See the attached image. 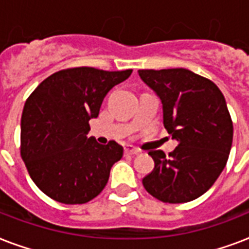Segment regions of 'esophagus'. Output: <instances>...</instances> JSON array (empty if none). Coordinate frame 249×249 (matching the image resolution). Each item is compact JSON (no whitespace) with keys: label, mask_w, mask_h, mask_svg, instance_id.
I'll use <instances>...</instances> for the list:
<instances>
[{"label":"esophagus","mask_w":249,"mask_h":249,"mask_svg":"<svg viewBox=\"0 0 249 249\" xmlns=\"http://www.w3.org/2000/svg\"><path fill=\"white\" fill-rule=\"evenodd\" d=\"M124 152L125 155H137L138 152H140V150H137L136 147H133V146H125L124 147Z\"/></svg>","instance_id":"obj_1"}]
</instances>
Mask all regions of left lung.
Instances as JSON below:
<instances>
[{
  "label": "left lung",
  "mask_w": 249,
  "mask_h": 249,
  "mask_svg": "<svg viewBox=\"0 0 249 249\" xmlns=\"http://www.w3.org/2000/svg\"><path fill=\"white\" fill-rule=\"evenodd\" d=\"M138 73L161 99L164 126L178 142L168 156L161 150L148 152L155 168L142 183L163 203L194 200L212 187L228 163L232 121L224 94L186 68Z\"/></svg>",
  "instance_id": "obj_1"
}]
</instances>
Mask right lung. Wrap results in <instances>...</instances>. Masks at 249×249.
<instances>
[{"instance_id":"add662e5","label":"right lung","mask_w":249,"mask_h":249,"mask_svg":"<svg viewBox=\"0 0 249 249\" xmlns=\"http://www.w3.org/2000/svg\"><path fill=\"white\" fill-rule=\"evenodd\" d=\"M133 70H62L45 79L25 101L20 155L38 189L63 204H84L101 194L109 170L123 158L115 141L103 146L88 138L106 94Z\"/></svg>"}]
</instances>
